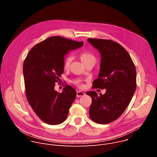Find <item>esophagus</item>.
<instances>
[{"label":"esophagus","mask_w":157,"mask_h":157,"mask_svg":"<svg viewBox=\"0 0 157 157\" xmlns=\"http://www.w3.org/2000/svg\"><path fill=\"white\" fill-rule=\"evenodd\" d=\"M86 95V94L84 93V92H82V91H77V93H76V96L77 97H81V96H85Z\"/></svg>","instance_id":"34e87169"}]
</instances>
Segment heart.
<instances>
[{
  "label": "heart",
  "instance_id": "1",
  "mask_svg": "<svg viewBox=\"0 0 157 157\" xmlns=\"http://www.w3.org/2000/svg\"><path fill=\"white\" fill-rule=\"evenodd\" d=\"M79 56L81 61L84 64V65L89 63H93L94 64L96 61V57L95 56V55L93 53L87 50H83L79 54ZM71 60L72 58L70 55H68L65 57L63 63V68L64 70H68L69 68ZM76 84L80 87L82 86V85L79 81H76Z\"/></svg>",
  "mask_w": 157,
  "mask_h": 157
}]
</instances>
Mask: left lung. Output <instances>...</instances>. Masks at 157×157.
<instances>
[{"instance_id": "obj_1", "label": "left lung", "mask_w": 157, "mask_h": 157, "mask_svg": "<svg viewBox=\"0 0 157 157\" xmlns=\"http://www.w3.org/2000/svg\"><path fill=\"white\" fill-rule=\"evenodd\" d=\"M88 42L101 54L100 73L93 81V88L105 89L104 95L87 92L92 98L89 117L98 124H106L122 114L136 89L135 64L126 50L110 40L89 38Z\"/></svg>"}]
</instances>
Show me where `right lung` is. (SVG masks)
<instances>
[{
	"mask_svg": "<svg viewBox=\"0 0 157 157\" xmlns=\"http://www.w3.org/2000/svg\"><path fill=\"white\" fill-rule=\"evenodd\" d=\"M59 36H51L36 44L29 52L23 66L28 102L38 117L50 125L63 123L76 96L75 89L66 85L62 93L55 90L63 73L64 56L83 45Z\"/></svg>",
	"mask_w": 157,
	"mask_h": 157,
	"instance_id": "1",
	"label": "right lung"
}]
</instances>
